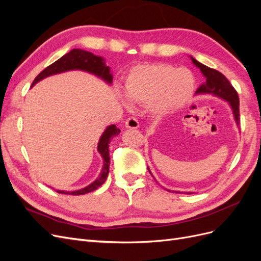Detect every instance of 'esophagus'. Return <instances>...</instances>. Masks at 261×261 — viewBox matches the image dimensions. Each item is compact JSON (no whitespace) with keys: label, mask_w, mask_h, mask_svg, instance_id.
Listing matches in <instances>:
<instances>
[{"label":"esophagus","mask_w":261,"mask_h":261,"mask_svg":"<svg viewBox=\"0 0 261 261\" xmlns=\"http://www.w3.org/2000/svg\"><path fill=\"white\" fill-rule=\"evenodd\" d=\"M138 126H139V123H138V121L136 120L135 117H128L127 120H126V122H125V127L126 128L136 129V128H138Z\"/></svg>","instance_id":"obj_1"}]
</instances>
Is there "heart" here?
Masks as SVG:
<instances>
[{"label": "heart", "instance_id": "b5f03b06", "mask_svg": "<svg viewBox=\"0 0 261 261\" xmlns=\"http://www.w3.org/2000/svg\"><path fill=\"white\" fill-rule=\"evenodd\" d=\"M195 77L187 68H176L163 63L133 67L126 77L125 89L130 100L149 105L156 117H164L183 108L192 99ZM129 107V100L123 99Z\"/></svg>", "mask_w": 261, "mask_h": 261}]
</instances>
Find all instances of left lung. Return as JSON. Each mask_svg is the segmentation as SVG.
Returning a JSON list of instances; mask_svg holds the SVG:
<instances>
[{
	"label": "left lung",
	"mask_w": 261,
	"mask_h": 261,
	"mask_svg": "<svg viewBox=\"0 0 261 261\" xmlns=\"http://www.w3.org/2000/svg\"><path fill=\"white\" fill-rule=\"evenodd\" d=\"M192 61L194 64L200 69V72L202 75L206 78L204 83L199 87L198 89L196 90L197 94H201V93H208V94H213V96H217L221 99L225 100L228 102L230 105L233 115H234V120L236 124H240V99H239V94L236 92V90L233 88V86L230 84V82L227 81V78L222 74L218 72V70L210 68L206 65L201 64L200 62L196 61L193 57H191ZM148 171L150 172L149 168ZM151 174V172H150ZM167 191L170 192V189H167ZM172 193H179L180 192H175L173 191ZM192 194V193H188Z\"/></svg>",
	"instance_id": "1"
}]
</instances>
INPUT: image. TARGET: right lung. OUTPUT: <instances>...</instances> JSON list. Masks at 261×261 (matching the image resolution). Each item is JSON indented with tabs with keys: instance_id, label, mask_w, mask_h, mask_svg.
<instances>
[{
	"instance_id": "right-lung-1",
	"label": "right lung",
	"mask_w": 261,
	"mask_h": 261,
	"mask_svg": "<svg viewBox=\"0 0 261 261\" xmlns=\"http://www.w3.org/2000/svg\"><path fill=\"white\" fill-rule=\"evenodd\" d=\"M72 69H81L88 72L90 74L96 75L100 77L101 80H103L108 84H112L113 76L110 72V67L106 65L105 59L101 57H97V55L92 54L91 52L84 51L81 49H73L69 51L65 55H63L61 59H59L57 62H54L53 64L49 65L46 68H44L42 72L39 74L31 85V87L35 86L38 82H40L43 78L60 74L63 72H67V70ZM120 129H118L115 125H110L106 128V130L102 134L100 137V140L98 143V151L101 154L102 159H103V168L101 170V173L99 177H97L96 180H93L92 183L88 186H86L82 189L74 192H65V191H57L59 194H66V195H85L87 193H90L96 191L98 187H100L102 184L107 180L108 174H109V167H110V153H109V144L111 143V140L120 134Z\"/></svg>"
}]
</instances>
